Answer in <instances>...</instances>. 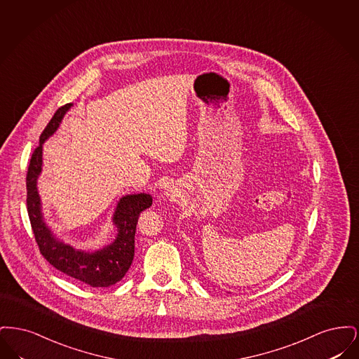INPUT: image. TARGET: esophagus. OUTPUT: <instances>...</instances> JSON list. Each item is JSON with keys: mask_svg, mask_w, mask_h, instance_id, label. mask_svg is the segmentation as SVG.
I'll return each mask as SVG.
<instances>
[{"mask_svg": "<svg viewBox=\"0 0 359 359\" xmlns=\"http://www.w3.org/2000/svg\"><path fill=\"white\" fill-rule=\"evenodd\" d=\"M165 195H167L168 198H175V196H176V192H175L173 188H170V189L165 191Z\"/></svg>", "mask_w": 359, "mask_h": 359, "instance_id": "obj_1", "label": "esophagus"}]
</instances>
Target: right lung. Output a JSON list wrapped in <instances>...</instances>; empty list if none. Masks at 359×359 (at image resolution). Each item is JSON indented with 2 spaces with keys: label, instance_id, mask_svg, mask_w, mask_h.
<instances>
[{
  "label": "right lung",
  "instance_id": "right-lung-1",
  "mask_svg": "<svg viewBox=\"0 0 359 359\" xmlns=\"http://www.w3.org/2000/svg\"><path fill=\"white\" fill-rule=\"evenodd\" d=\"M72 106V103H67L56 110L32 154L27 173L28 215L40 253L52 266L90 287H111L120 281L132 265L138 217L141 211L152 205V196L141 192L121 198L111 218L117 229L116 239L102 249L94 252L75 249L53 234L44 219L37 179L43 170V144L57 130L65 114Z\"/></svg>",
  "mask_w": 359,
  "mask_h": 359
}]
</instances>
